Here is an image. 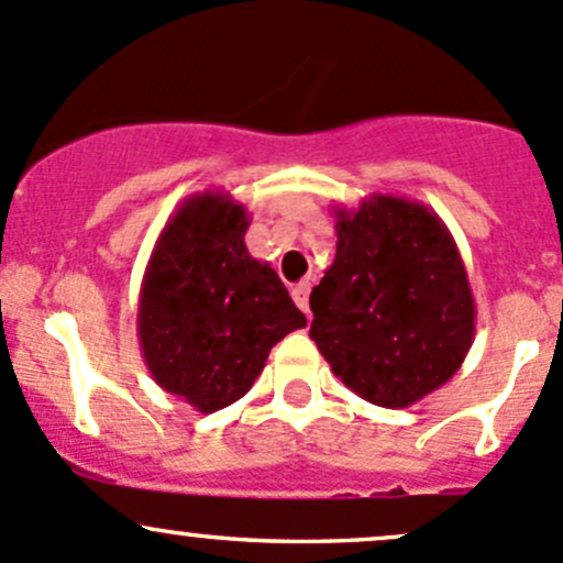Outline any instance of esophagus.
<instances>
[{
    "instance_id": "obj_1",
    "label": "esophagus",
    "mask_w": 563,
    "mask_h": 563,
    "mask_svg": "<svg viewBox=\"0 0 563 563\" xmlns=\"http://www.w3.org/2000/svg\"><path fill=\"white\" fill-rule=\"evenodd\" d=\"M309 289H311L309 282H300L292 287V300L300 306V311H306V314H309Z\"/></svg>"
}]
</instances>
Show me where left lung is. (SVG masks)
Returning <instances> with one entry per match:
<instances>
[{
	"mask_svg": "<svg viewBox=\"0 0 563 563\" xmlns=\"http://www.w3.org/2000/svg\"><path fill=\"white\" fill-rule=\"evenodd\" d=\"M333 217L335 257L311 289L309 335L352 393L411 407L453 379L474 344L466 265L422 202L371 195Z\"/></svg>",
	"mask_w": 563,
	"mask_h": 563,
	"instance_id": "8db88e82",
	"label": "left lung"
}]
</instances>
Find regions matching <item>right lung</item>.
I'll return each instance as SVG.
<instances>
[{"instance_id":"obj_1","label":"right lung","mask_w":563,"mask_h":563,"mask_svg":"<svg viewBox=\"0 0 563 563\" xmlns=\"http://www.w3.org/2000/svg\"><path fill=\"white\" fill-rule=\"evenodd\" d=\"M249 213L228 192L178 206L154 243L137 341L154 382L202 415L252 390L276 341L306 328L276 271L249 254Z\"/></svg>"}]
</instances>
